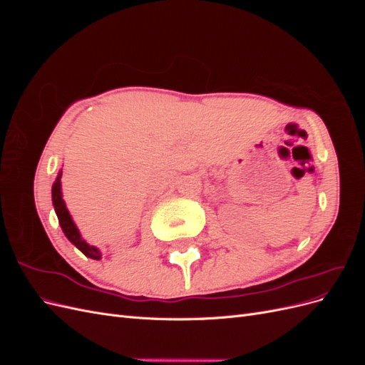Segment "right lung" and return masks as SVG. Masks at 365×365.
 I'll return each mask as SVG.
<instances>
[{
  "mask_svg": "<svg viewBox=\"0 0 365 365\" xmlns=\"http://www.w3.org/2000/svg\"><path fill=\"white\" fill-rule=\"evenodd\" d=\"M61 176H62V170H59L58 178H56V181H54V184L51 187V197H53L54 212H56V215H58V219H59V224H61V228L63 231V235L67 236V239L71 242V244L76 248H79L86 257L98 260V259L102 257V252L98 251V248H96V247H93L90 244H86V242L82 239L79 230H77L76 224L73 222V219H71V215L68 212L67 205H65V202L62 200Z\"/></svg>",
  "mask_w": 365,
  "mask_h": 365,
  "instance_id": "right-lung-1",
  "label": "right lung"
}]
</instances>
